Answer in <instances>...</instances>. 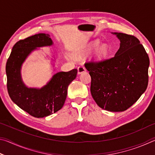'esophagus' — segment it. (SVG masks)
Here are the masks:
<instances>
[{"label":"esophagus","instance_id":"obj_1","mask_svg":"<svg viewBox=\"0 0 155 155\" xmlns=\"http://www.w3.org/2000/svg\"><path fill=\"white\" fill-rule=\"evenodd\" d=\"M85 71H86V69L85 68V67L83 66V65H81L78 66V74H81V73H83Z\"/></svg>","mask_w":155,"mask_h":155}]
</instances>
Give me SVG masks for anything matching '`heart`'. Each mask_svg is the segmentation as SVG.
Returning <instances> with one entry per match:
<instances>
[{
  "instance_id": "obj_1",
  "label": "heart",
  "mask_w": 155,
  "mask_h": 155,
  "mask_svg": "<svg viewBox=\"0 0 155 155\" xmlns=\"http://www.w3.org/2000/svg\"><path fill=\"white\" fill-rule=\"evenodd\" d=\"M101 41L98 40H95L89 43L87 46L85 47V49H83V51H80L79 52L76 54L77 56H84L86 54H90V52L94 51V50H96L95 52V58L97 60H102L103 59L104 57H107L109 52V48L108 46L105 44H103L101 45Z\"/></svg>"
}]
</instances>
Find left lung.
<instances>
[{
	"instance_id": "8db88e82",
	"label": "left lung",
	"mask_w": 155,
	"mask_h": 155,
	"mask_svg": "<svg viewBox=\"0 0 155 155\" xmlns=\"http://www.w3.org/2000/svg\"><path fill=\"white\" fill-rule=\"evenodd\" d=\"M120 41V48L111 59L85 64L91 76V96L104 110L124 111L146 91L150 60L135 36L111 33Z\"/></svg>"
}]
</instances>
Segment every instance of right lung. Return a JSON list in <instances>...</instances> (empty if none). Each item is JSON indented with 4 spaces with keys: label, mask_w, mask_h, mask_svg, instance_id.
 Returning <instances> with one entry per match:
<instances>
[{
    "label": "right lung",
    "mask_w": 155,
    "mask_h": 155,
    "mask_svg": "<svg viewBox=\"0 0 155 155\" xmlns=\"http://www.w3.org/2000/svg\"><path fill=\"white\" fill-rule=\"evenodd\" d=\"M50 35L38 33L18 41L13 47L6 64L7 90L15 104L35 117L48 116L64 106L68 85L77 77V70L59 72L41 88L28 87L23 82L21 68L26 59L38 48L50 46Z\"/></svg>",
    "instance_id": "add662e5"
}]
</instances>
